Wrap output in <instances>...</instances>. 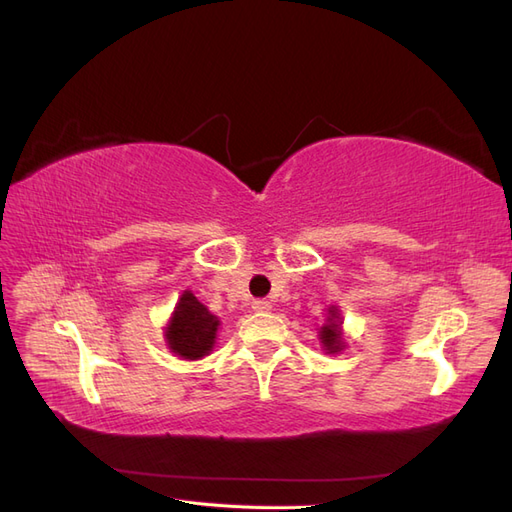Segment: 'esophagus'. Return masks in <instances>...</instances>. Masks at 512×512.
Instances as JSON below:
<instances>
[{"mask_svg": "<svg viewBox=\"0 0 512 512\" xmlns=\"http://www.w3.org/2000/svg\"><path fill=\"white\" fill-rule=\"evenodd\" d=\"M252 309L256 314H267V312H271V303L269 301H252Z\"/></svg>", "mask_w": 512, "mask_h": 512, "instance_id": "1", "label": "esophagus"}]
</instances>
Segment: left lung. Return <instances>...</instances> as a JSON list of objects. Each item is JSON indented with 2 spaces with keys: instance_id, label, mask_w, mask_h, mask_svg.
<instances>
[{
  "instance_id": "1",
  "label": "left lung",
  "mask_w": 512,
  "mask_h": 512,
  "mask_svg": "<svg viewBox=\"0 0 512 512\" xmlns=\"http://www.w3.org/2000/svg\"><path fill=\"white\" fill-rule=\"evenodd\" d=\"M342 324H344V318H342V314H339V307L331 305L327 309V320H324V324L318 329L320 346L327 354H337L346 348Z\"/></svg>"
}]
</instances>
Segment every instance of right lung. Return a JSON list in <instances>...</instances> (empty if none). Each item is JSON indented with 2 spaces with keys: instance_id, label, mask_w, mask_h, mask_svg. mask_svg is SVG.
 <instances>
[{
  "instance_id": "obj_1",
  "label": "right lung",
  "mask_w": 512,
  "mask_h": 512,
  "mask_svg": "<svg viewBox=\"0 0 512 512\" xmlns=\"http://www.w3.org/2000/svg\"><path fill=\"white\" fill-rule=\"evenodd\" d=\"M220 318L200 303L192 290H183L164 327L168 350L183 361H200L213 350Z\"/></svg>"
}]
</instances>
